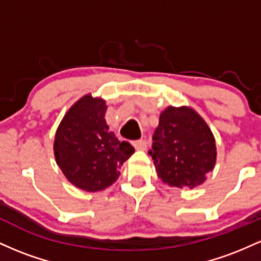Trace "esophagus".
<instances>
[{"mask_svg": "<svg viewBox=\"0 0 261 261\" xmlns=\"http://www.w3.org/2000/svg\"><path fill=\"white\" fill-rule=\"evenodd\" d=\"M133 146L136 149H139V151H143V149L147 147V142L145 140H136L133 142Z\"/></svg>", "mask_w": 261, "mask_h": 261, "instance_id": "obj_1", "label": "esophagus"}]
</instances>
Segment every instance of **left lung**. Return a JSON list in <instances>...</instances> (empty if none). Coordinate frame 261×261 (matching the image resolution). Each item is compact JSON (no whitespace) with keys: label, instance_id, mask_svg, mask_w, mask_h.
Segmentation results:
<instances>
[{"label":"left lung","instance_id":"obj_1","mask_svg":"<svg viewBox=\"0 0 261 261\" xmlns=\"http://www.w3.org/2000/svg\"><path fill=\"white\" fill-rule=\"evenodd\" d=\"M152 149L157 175L176 188H195L216 164V143L208 125L189 107H168L161 113Z\"/></svg>","mask_w":261,"mask_h":261}]
</instances>
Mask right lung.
<instances>
[{"instance_id": "obj_1", "label": "right lung", "mask_w": 261, "mask_h": 261, "mask_svg": "<svg viewBox=\"0 0 261 261\" xmlns=\"http://www.w3.org/2000/svg\"><path fill=\"white\" fill-rule=\"evenodd\" d=\"M106 112V100L85 95L65 114L54 141L56 163L67 180L89 193L118 180L119 168L135 152L109 131Z\"/></svg>"}]
</instances>
